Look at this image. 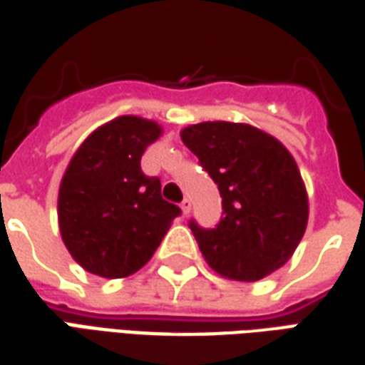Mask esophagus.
I'll list each match as a JSON object with an SVG mask.
<instances>
[{
	"label": "esophagus",
	"mask_w": 365,
	"mask_h": 365,
	"mask_svg": "<svg viewBox=\"0 0 365 365\" xmlns=\"http://www.w3.org/2000/svg\"><path fill=\"white\" fill-rule=\"evenodd\" d=\"M180 207H182L183 215H187V213H190V211H191V201L187 200V197H185V200H183L182 203H180Z\"/></svg>",
	"instance_id": "34e87169"
}]
</instances>
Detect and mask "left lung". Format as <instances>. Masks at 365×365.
I'll use <instances>...</instances> for the list:
<instances>
[{"label": "left lung", "mask_w": 365, "mask_h": 365, "mask_svg": "<svg viewBox=\"0 0 365 365\" xmlns=\"http://www.w3.org/2000/svg\"><path fill=\"white\" fill-rule=\"evenodd\" d=\"M185 146L217 183L221 219L190 229L207 264L233 280L264 279L289 261L304 235L308 200L294 158L249 124L201 122L182 130Z\"/></svg>", "instance_id": "left-lung-1"}]
</instances>
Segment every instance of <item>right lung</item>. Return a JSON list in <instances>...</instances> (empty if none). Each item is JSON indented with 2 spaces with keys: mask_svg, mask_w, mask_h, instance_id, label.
Listing matches in <instances>:
<instances>
[{
  "mask_svg": "<svg viewBox=\"0 0 365 365\" xmlns=\"http://www.w3.org/2000/svg\"><path fill=\"white\" fill-rule=\"evenodd\" d=\"M162 128L138 116H120L83 142L58 190L61 235L83 269L104 279L140 271L182 209L162 197L160 178L140 160Z\"/></svg>",
  "mask_w": 365,
  "mask_h": 365,
  "instance_id": "right-lung-1",
  "label": "right lung"
}]
</instances>
